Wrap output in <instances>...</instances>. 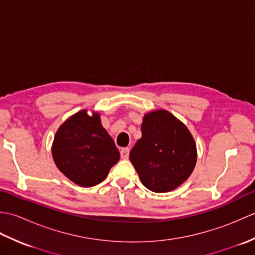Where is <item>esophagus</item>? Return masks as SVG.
Segmentation results:
<instances>
[{
    "label": "esophagus",
    "mask_w": 255,
    "mask_h": 255,
    "mask_svg": "<svg viewBox=\"0 0 255 255\" xmlns=\"http://www.w3.org/2000/svg\"><path fill=\"white\" fill-rule=\"evenodd\" d=\"M121 156H122V159H124V160L128 159V156H129V148H123L121 150Z\"/></svg>",
    "instance_id": "1"
}]
</instances>
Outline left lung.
<instances>
[{"instance_id":"obj_1","label":"left lung","mask_w":255,"mask_h":255,"mask_svg":"<svg viewBox=\"0 0 255 255\" xmlns=\"http://www.w3.org/2000/svg\"><path fill=\"white\" fill-rule=\"evenodd\" d=\"M142 136L129 153L140 181L155 193H166L185 182L197 161L196 143L180 119L165 110L145 114Z\"/></svg>"}]
</instances>
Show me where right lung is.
<instances>
[{
    "mask_svg": "<svg viewBox=\"0 0 255 255\" xmlns=\"http://www.w3.org/2000/svg\"><path fill=\"white\" fill-rule=\"evenodd\" d=\"M57 167L82 187L103 182L119 160V151L101 123V115L82 110L70 116L56 132L51 147Z\"/></svg>",
    "mask_w": 255,
    "mask_h": 255,
    "instance_id": "obj_1",
    "label": "right lung"
}]
</instances>
